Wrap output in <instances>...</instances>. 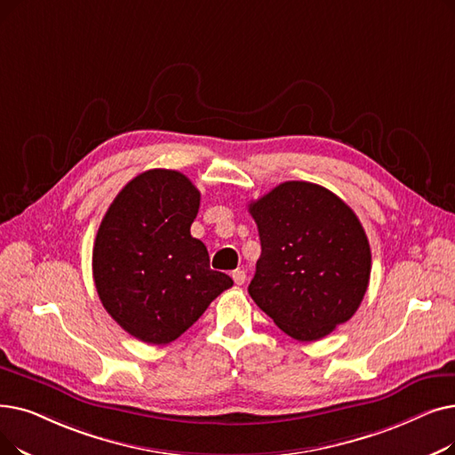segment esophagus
I'll return each instance as SVG.
<instances>
[{
	"label": "esophagus",
	"instance_id": "obj_1",
	"mask_svg": "<svg viewBox=\"0 0 455 455\" xmlns=\"http://www.w3.org/2000/svg\"><path fill=\"white\" fill-rule=\"evenodd\" d=\"M232 279H234L235 284L242 286L245 283V279H247V275H245L243 269H235V271H232Z\"/></svg>",
	"mask_w": 455,
	"mask_h": 455
}]
</instances>
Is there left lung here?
Here are the masks:
<instances>
[{
	"label": "left lung",
	"mask_w": 455,
	"mask_h": 455,
	"mask_svg": "<svg viewBox=\"0 0 455 455\" xmlns=\"http://www.w3.org/2000/svg\"><path fill=\"white\" fill-rule=\"evenodd\" d=\"M262 252L249 295L299 342L327 337L357 312L371 269L366 232L332 191L284 182L249 204Z\"/></svg>",
	"instance_id": "8db88e82"
}]
</instances>
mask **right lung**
<instances>
[{"label": "right lung", "instance_id": "obj_1", "mask_svg": "<svg viewBox=\"0 0 455 455\" xmlns=\"http://www.w3.org/2000/svg\"><path fill=\"white\" fill-rule=\"evenodd\" d=\"M199 206L201 193L186 174L150 169L121 189L98 228V298L137 340H176L234 284L228 275L210 269L206 245L189 232Z\"/></svg>", "mask_w": 455, "mask_h": 455}]
</instances>
